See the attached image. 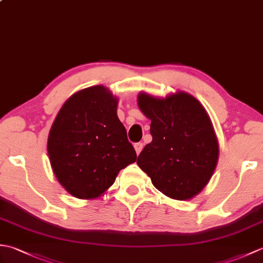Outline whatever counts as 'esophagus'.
Returning a JSON list of instances; mask_svg holds the SVG:
<instances>
[{
  "label": "esophagus",
  "instance_id": "1",
  "mask_svg": "<svg viewBox=\"0 0 263 263\" xmlns=\"http://www.w3.org/2000/svg\"><path fill=\"white\" fill-rule=\"evenodd\" d=\"M142 148H143V143H142V142H137V143L135 144V149H136L137 155H139V154L141 153Z\"/></svg>",
  "mask_w": 263,
  "mask_h": 263
}]
</instances>
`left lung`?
Instances as JSON below:
<instances>
[{"label":"left lung","instance_id":"8db88e82","mask_svg":"<svg viewBox=\"0 0 263 263\" xmlns=\"http://www.w3.org/2000/svg\"><path fill=\"white\" fill-rule=\"evenodd\" d=\"M138 104L152 120L148 143L137 160L154 186L167 197L189 200L209 182L218 159V142L203 106L186 92L165 99L140 93Z\"/></svg>","mask_w":263,"mask_h":263}]
</instances>
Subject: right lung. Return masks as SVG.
Listing matches in <instances>:
<instances>
[{"instance_id":"obj_1","label":"right lung","mask_w":263,"mask_h":263,"mask_svg":"<svg viewBox=\"0 0 263 263\" xmlns=\"http://www.w3.org/2000/svg\"><path fill=\"white\" fill-rule=\"evenodd\" d=\"M107 88L78 91L61 108L48 136L47 152L59 182L73 197L93 199L137 160Z\"/></svg>"}]
</instances>
